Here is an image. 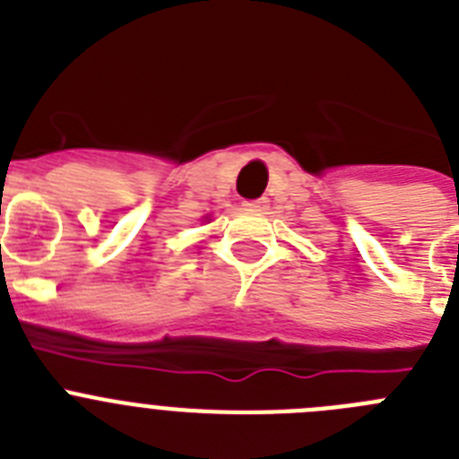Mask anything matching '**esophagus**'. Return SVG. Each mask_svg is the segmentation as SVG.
Returning a JSON list of instances; mask_svg holds the SVG:
<instances>
[{"instance_id": "obj_1", "label": "esophagus", "mask_w": 459, "mask_h": 459, "mask_svg": "<svg viewBox=\"0 0 459 459\" xmlns=\"http://www.w3.org/2000/svg\"><path fill=\"white\" fill-rule=\"evenodd\" d=\"M246 211H253V213H264L266 209H269V197H259V200L255 202H246Z\"/></svg>"}]
</instances>
